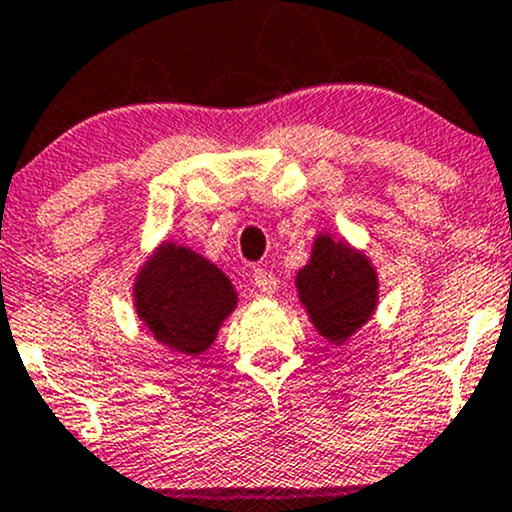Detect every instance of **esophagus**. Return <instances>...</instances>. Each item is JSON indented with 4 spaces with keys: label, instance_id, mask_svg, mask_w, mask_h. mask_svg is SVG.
<instances>
[{
    "label": "esophagus",
    "instance_id": "1",
    "mask_svg": "<svg viewBox=\"0 0 512 512\" xmlns=\"http://www.w3.org/2000/svg\"><path fill=\"white\" fill-rule=\"evenodd\" d=\"M251 280H254L258 292H263V295H273L275 287H278V278L271 271H266V268H254Z\"/></svg>",
    "mask_w": 512,
    "mask_h": 512
}]
</instances>
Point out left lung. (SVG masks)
<instances>
[{"label":"left lung","instance_id":"8db88e82","mask_svg":"<svg viewBox=\"0 0 512 512\" xmlns=\"http://www.w3.org/2000/svg\"><path fill=\"white\" fill-rule=\"evenodd\" d=\"M297 290L321 336L343 343L375 312L377 275L363 254L319 237L309 263L297 273Z\"/></svg>","mask_w":512,"mask_h":512}]
</instances>
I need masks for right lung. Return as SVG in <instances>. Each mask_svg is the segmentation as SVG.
Instances as JSON below:
<instances>
[{
  "mask_svg": "<svg viewBox=\"0 0 512 512\" xmlns=\"http://www.w3.org/2000/svg\"><path fill=\"white\" fill-rule=\"evenodd\" d=\"M137 317L164 346L200 355L237 307V292L215 263L191 249L164 244L135 283Z\"/></svg>",
  "mask_w": 512,
  "mask_h": 512,
  "instance_id": "obj_1",
  "label": "right lung"
}]
</instances>
